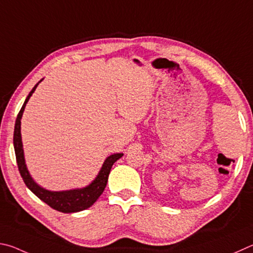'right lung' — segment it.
<instances>
[{
  "instance_id": "add662e5",
  "label": "right lung",
  "mask_w": 253,
  "mask_h": 253,
  "mask_svg": "<svg viewBox=\"0 0 253 253\" xmlns=\"http://www.w3.org/2000/svg\"><path fill=\"white\" fill-rule=\"evenodd\" d=\"M42 80L35 84L32 91L29 93L28 96H26V99L23 105H22L19 114H17L15 121L13 144H14L17 167H19L20 174L22 176V179H23L26 187H28L39 199H41L43 202H45L47 206H50L52 209L63 212V213H72V212L83 211L87 209V208H90L93 203L99 199L101 194L103 193L105 185L108 183L111 168H112L115 161H118L120 158H122L123 153H114L106 158L103 166H102L99 172V174H97L96 178L93 180L90 184L86 185L85 188L66 190V191H50V190L40 187V185L33 180L32 176H31L28 168H26L25 165L23 144H22L21 138V119L22 115H23L26 103H28L31 95L33 94L35 88L39 85V83L42 82Z\"/></svg>"
}]
</instances>
